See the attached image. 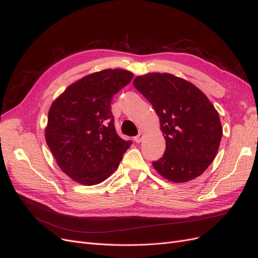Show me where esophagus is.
Wrapping results in <instances>:
<instances>
[{
    "label": "esophagus",
    "mask_w": 258,
    "mask_h": 258,
    "mask_svg": "<svg viewBox=\"0 0 258 258\" xmlns=\"http://www.w3.org/2000/svg\"><path fill=\"white\" fill-rule=\"evenodd\" d=\"M143 138H144V134H143V133H139V134L134 138L135 143H137V144L141 143V140H143Z\"/></svg>",
    "instance_id": "obj_1"
}]
</instances>
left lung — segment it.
<instances>
[{"instance_id": "8db88e82", "label": "left lung", "mask_w": 258, "mask_h": 258, "mask_svg": "<svg viewBox=\"0 0 258 258\" xmlns=\"http://www.w3.org/2000/svg\"><path fill=\"white\" fill-rule=\"evenodd\" d=\"M134 86L153 106L166 140L165 153L152 162L155 170L178 183L201 176L217 155L223 134L214 106L197 87L171 74L138 76Z\"/></svg>"}]
</instances>
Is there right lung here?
Segmentation results:
<instances>
[{"instance_id":"obj_1","label":"right lung","mask_w":258,"mask_h":258,"mask_svg":"<svg viewBox=\"0 0 258 258\" xmlns=\"http://www.w3.org/2000/svg\"><path fill=\"white\" fill-rule=\"evenodd\" d=\"M133 76L124 70L88 75L66 89L49 109L47 145L60 168L78 183H101L132 145L115 132L111 101Z\"/></svg>"}]
</instances>
